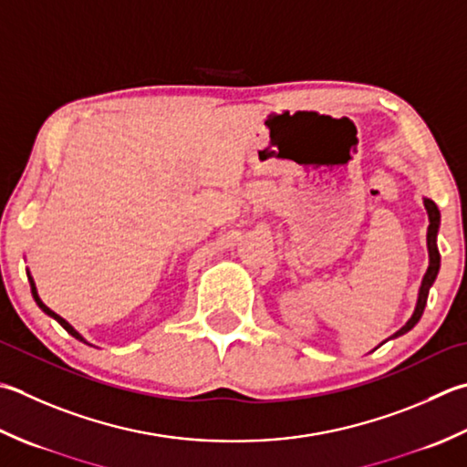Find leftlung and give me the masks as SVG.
I'll use <instances>...</instances> for the list:
<instances>
[{"label": "left lung", "instance_id": "1", "mask_svg": "<svg viewBox=\"0 0 467 467\" xmlns=\"http://www.w3.org/2000/svg\"><path fill=\"white\" fill-rule=\"evenodd\" d=\"M423 204H425V210H427V216H429V226H427V253H429V267L425 271L423 275V281H421V287H419V294H417V304H415V309H413V316H410L407 319V324L400 327V330H397L395 334H392L390 337H387V340H392V337H399L407 334L409 330H413V327L417 326L419 319H421L423 316V309L427 306V296H429V289H431V285L437 279V273H440V267H441V257H440V249H437V233H440V224H441V214H440V208H437V204L433 202L431 198H423ZM385 340V342H387ZM382 342V344H385ZM380 346V344H379ZM377 346V348H379ZM374 348V350H377Z\"/></svg>", "mask_w": 467, "mask_h": 467}]
</instances>
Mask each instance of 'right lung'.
Instances as JSON below:
<instances>
[{
  "label": "right lung",
  "instance_id": "1",
  "mask_svg": "<svg viewBox=\"0 0 467 467\" xmlns=\"http://www.w3.org/2000/svg\"><path fill=\"white\" fill-rule=\"evenodd\" d=\"M27 273V281H30V287H32V297H34V301H36V304H38V307L42 309V312L46 314V316H50L52 319H57V322L64 327V330H67L70 336H75L77 337V340H80V342H85V344H88V346H93V344H90L88 340H87V337L85 336H82L80 332H77L75 330V327H72L68 322H67V319H64L62 316H58L57 312H52V309L48 307V306H46L44 304V301L40 299V296H38V289H36V283H34V277L30 275V271H26Z\"/></svg>",
  "mask_w": 467,
  "mask_h": 467
}]
</instances>
